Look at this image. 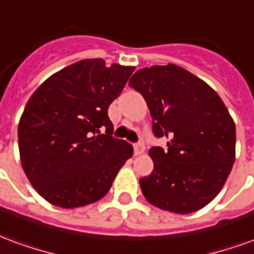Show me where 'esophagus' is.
Listing matches in <instances>:
<instances>
[{
  "label": "esophagus",
  "mask_w": 254,
  "mask_h": 254,
  "mask_svg": "<svg viewBox=\"0 0 254 254\" xmlns=\"http://www.w3.org/2000/svg\"><path fill=\"white\" fill-rule=\"evenodd\" d=\"M133 148H134V154L136 155L144 154V151H145V147H144V144H141V143L133 144Z\"/></svg>",
  "instance_id": "1"
}]
</instances>
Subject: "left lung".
I'll return each instance as SVG.
<instances>
[{
    "label": "left lung",
    "instance_id": "1",
    "mask_svg": "<svg viewBox=\"0 0 254 254\" xmlns=\"http://www.w3.org/2000/svg\"><path fill=\"white\" fill-rule=\"evenodd\" d=\"M148 105L167 149H149L154 171L140 180L149 204L169 212H196L222 190L235 160V124L204 80L167 64L143 67L129 80Z\"/></svg>",
    "mask_w": 254,
    "mask_h": 254
}]
</instances>
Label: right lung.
<instances>
[{
	"mask_svg": "<svg viewBox=\"0 0 254 254\" xmlns=\"http://www.w3.org/2000/svg\"><path fill=\"white\" fill-rule=\"evenodd\" d=\"M134 66L81 60L38 87L19 121V151L25 176L46 201L85 207L110 190L133 147L111 136L107 110ZM103 128L106 133H100Z\"/></svg>",
	"mask_w": 254,
	"mask_h": 254,
	"instance_id": "1",
	"label": "right lung"
}]
</instances>
